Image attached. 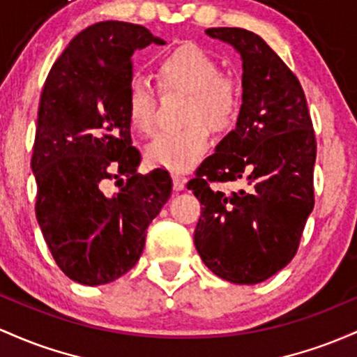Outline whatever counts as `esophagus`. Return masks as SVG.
I'll return each instance as SVG.
<instances>
[{
	"label": "esophagus",
	"mask_w": 357,
	"mask_h": 357,
	"mask_svg": "<svg viewBox=\"0 0 357 357\" xmlns=\"http://www.w3.org/2000/svg\"><path fill=\"white\" fill-rule=\"evenodd\" d=\"M172 178H174V187H175V190H183V189H185L187 178L183 177V175H180V174H172Z\"/></svg>",
	"instance_id": "esophagus-1"
}]
</instances>
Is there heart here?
Here are the masks:
<instances>
[{
	"label": "heart",
	"instance_id": "heart-1",
	"mask_svg": "<svg viewBox=\"0 0 357 357\" xmlns=\"http://www.w3.org/2000/svg\"><path fill=\"white\" fill-rule=\"evenodd\" d=\"M157 77L163 91L189 94L185 130L160 133L146 146L151 165L172 172H185L206 157L211 146L209 130L215 133L231 130L241 114V91L209 54L195 45L170 50L157 62ZM125 107L131 128L148 135L155 128L157 92L150 81L135 75L126 86Z\"/></svg>",
	"mask_w": 357,
	"mask_h": 357
}]
</instances>
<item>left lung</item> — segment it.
<instances>
[{
	"instance_id": "1",
	"label": "left lung",
	"mask_w": 357,
	"mask_h": 357,
	"mask_svg": "<svg viewBox=\"0 0 357 357\" xmlns=\"http://www.w3.org/2000/svg\"><path fill=\"white\" fill-rule=\"evenodd\" d=\"M206 33L241 55L243 104L234 130L187 183L202 204L194 244L212 273L255 285L297 253L314 209L317 143L298 79L265 40L243 28ZM238 179L248 189L226 195L210 187Z\"/></svg>"
}]
</instances>
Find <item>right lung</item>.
I'll list each match as a JSON object with an SVG mask.
<instances>
[{"label":"right lung","mask_w":357,"mask_h":357,"mask_svg":"<svg viewBox=\"0 0 357 357\" xmlns=\"http://www.w3.org/2000/svg\"><path fill=\"white\" fill-rule=\"evenodd\" d=\"M150 43L165 45L133 23L87 26L52 66L40 98L35 214L55 263L82 285L114 282L136 265L172 194L163 168L136 174L142 155L125 107L131 55Z\"/></svg>","instance_id":"obj_1"}]
</instances>
